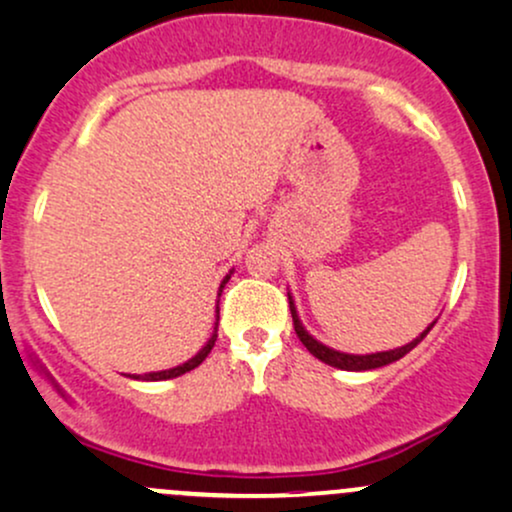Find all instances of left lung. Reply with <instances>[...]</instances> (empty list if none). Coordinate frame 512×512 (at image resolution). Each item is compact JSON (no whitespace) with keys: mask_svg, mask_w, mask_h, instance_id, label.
<instances>
[{"mask_svg":"<svg viewBox=\"0 0 512 512\" xmlns=\"http://www.w3.org/2000/svg\"><path fill=\"white\" fill-rule=\"evenodd\" d=\"M289 309H292V321H294V331H297L299 341L304 343V348L309 351L311 355H316V358L321 360V363L326 365H333V368H341V370H375V368H383V365H390L395 363V360H400L402 355H407L412 351L414 346H417L419 341H422L424 336L429 333V326L427 331L422 333L419 338H414L412 343H407V346L402 348H395V351H383V353H373V355H351V353H338L333 351V348H326L324 343H319L316 338H311L309 333L304 331V326H301L299 316H297V309H294L292 299H289Z\"/></svg>","mask_w":512,"mask_h":512,"instance_id":"8db88e82","label":"left lung"}]
</instances>
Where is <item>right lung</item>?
Here are the masks:
<instances>
[{"label": "right lung", "instance_id": "add662e5", "mask_svg": "<svg viewBox=\"0 0 512 512\" xmlns=\"http://www.w3.org/2000/svg\"><path fill=\"white\" fill-rule=\"evenodd\" d=\"M228 279H230V277H225V279H223V284H220V292H223V287H225V282H228ZM215 338H218V324H215V333H213V336H211V341H208L206 346H203L201 351H198V355H193V358L188 360V363L179 365V368L161 370V373H149V375H142V378H144V380H169V378H179V375L188 373V370L198 368V365H201L203 360L208 358V353H211V348L215 346Z\"/></svg>", "mask_w": 512, "mask_h": 512}]
</instances>
